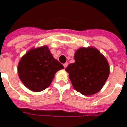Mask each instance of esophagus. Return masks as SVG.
I'll list each match as a JSON object with an SVG mask.
<instances>
[{"label":"esophagus","instance_id":"1","mask_svg":"<svg viewBox=\"0 0 127 127\" xmlns=\"http://www.w3.org/2000/svg\"><path fill=\"white\" fill-rule=\"evenodd\" d=\"M63 65H64V68H66L68 66V63H65L64 64H63Z\"/></svg>","mask_w":127,"mask_h":127}]
</instances>
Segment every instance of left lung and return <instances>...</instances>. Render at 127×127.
Returning <instances> with one entry per match:
<instances>
[{"mask_svg":"<svg viewBox=\"0 0 127 127\" xmlns=\"http://www.w3.org/2000/svg\"><path fill=\"white\" fill-rule=\"evenodd\" d=\"M75 62L66 70L76 90L85 95L98 92L109 74L106 59L95 48H80L74 55Z\"/></svg>","mask_w":127,"mask_h":127,"instance_id":"obj_1","label":"left lung"}]
</instances>
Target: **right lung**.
<instances>
[{
    "mask_svg": "<svg viewBox=\"0 0 127 127\" xmlns=\"http://www.w3.org/2000/svg\"><path fill=\"white\" fill-rule=\"evenodd\" d=\"M63 65L55 59L47 46L32 49L23 56L19 62L18 72L21 81L33 92L47 88Z\"/></svg>",
    "mask_w": 127,
    "mask_h": 127,
    "instance_id": "right-lung-1",
    "label": "right lung"
}]
</instances>
